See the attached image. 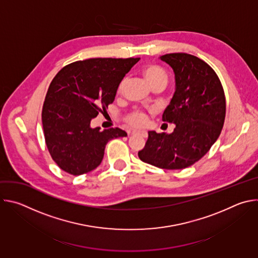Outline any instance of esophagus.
<instances>
[{"label": "esophagus", "mask_w": 258, "mask_h": 258, "mask_svg": "<svg viewBox=\"0 0 258 258\" xmlns=\"http://www.w3.org/2000/svg\"><path fill=\"white\" fill-rule=\"evenodd\" d=\"M130 135H140L142 137H147V134L145 132H141V131H133L132 133H130Z\"/></svg>", "instance_id": "obj_1"}]
</instances>
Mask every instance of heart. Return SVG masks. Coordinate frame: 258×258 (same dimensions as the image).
I'll return each mask as SVG.
<instances>
[{
    "instance_id": "obj_1",
    "label": "heart",
    "mask_w": 258,
    "mask_h": 258,
    "mask_svg": "<svg viewBox=\"0 0 258 258\" xmlns=\"http://www.w3.org/2000/svg\"><path fill=\"white\" fill-rule=\"evenodd\" d=\"M143 78L145 82L147 83L151 89L158 85H163L166 86L167 84V75L166 72L159 66L157 65H148L146 66L143 71H142ZM125 86V80H123L118 87V93H122L123 89ZM126 120L128 123H131L134 126H141L145 123L146 121V114L142 111H135L131 113L127 117Z\"/></svg>"
}]
</instances>
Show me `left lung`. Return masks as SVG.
<instances>
[{
  "label": "left lung",
  "mask_w": 258,
  "mask_h": 258,
  "mask_svg": "<svg viewBox=\"0 0 258 258\" xmlns=\"http://www.w3.org/2000/svg\"><path fill=\"white\" fill-rule=\"evenodd\" d=\"M174 73V93L162 121L175 124L171 134L148 132L138 155L143 162L163 169H182L200 160L223 130L225 93L214 70L187 53L160 56Z\"/></svg>",
  "instance_id": "1"
}]
</instances>
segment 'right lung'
Listing matches in <instances>:
<instances>
[{"instance_id": "1", "label": "right lung", "mask_w": 258, "mask_h": 258, "mask_svg": "<svg viewBox=\"0 0 258 258\" xmlns=\"http://www.w3.org/2000/svg\"><path fill=\"white\" fill-rule=\"evenodd\" d=\"M140 58H93L63 67L53 79L43 107L46 144L64 171L81 175L97 168L109 141L127 134L100 131L91 121L116 96L119 84Z\"/></svg>"}]
</instances>
